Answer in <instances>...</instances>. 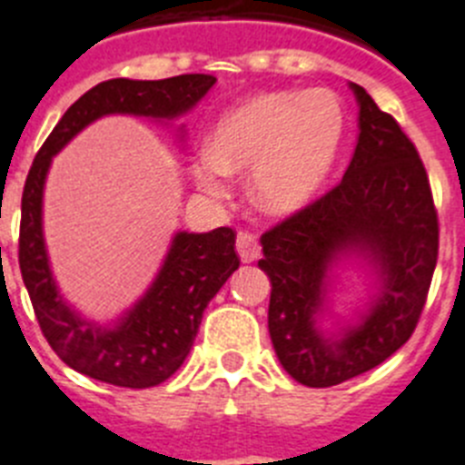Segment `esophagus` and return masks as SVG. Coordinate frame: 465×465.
<instances>
[{
  "label": "esophagus",
  "mask_w": 465,
  "mask_h": 465,
  "mask_svg": "<svg viewBox=\"0 0 465 465\" xmlns=\"http://www.w3.org/2000/svg\"><path fill=\"white\" fill-rule=\"evenodd\" d=\"M236 250L241 254L242 263H252L257 262L259 254H262V245H259L257 236L248 232H241L236 238Z\"/></svg>",
  "instance_id": "esophagus-1"
}]
</instances>
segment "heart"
Returning <instances> with one entry per match:
<instances>
[{
  "instance_id": "1",
  "label": "heart",
  "mask_w": 465,
  "mask_h": 465,
  "mask_svg": "<svg viewBox=\"0 0 465 465\" xmlns=\"http://www.w3.org/2000/svg\"><path fill=\"white\" fill-rule=\"evenodd\" d=\"M345 136V108L331 90L266 92L220 115L208 148L192 160V178L223 199L233 173L250 175V194L263 213L292 215L324 190Z\"/></svg>"
}]
</instances>
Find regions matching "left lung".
I'll return each instance as SVG.
<instances>
[{
  "mask_svg": "<svg viewBox=\"0 0 465 465\" xmlns=\"http://www.w3.org/2000/svg\"><path fill=\"white\" fill-rule=\"evenodd\" d=\"M350 90L359 136L342 181L262 236L271 342L305 387L357 378L405 345L438 259V215L415 145L361 85ZM347 262L371 282L353 315L338 316L332 284Z\"/></svg>",
  "mask_w": 465,
  "mask_h": 465,
  "instance_id": "1",
  "label": "left lung"
}]
</instances>
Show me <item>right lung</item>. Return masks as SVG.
<instances>
[{
  "instance_id": "obj_1",
  "label": "right lung",
  "mask_w": 465,
  "mask_h": 465,
  "mask_svg": "<svg viewBox=\"0 0 465 465\" xmlns=\"http://www.w3.org/2000/svg\"><path fill=\"white\" fill-rule=\"evenodd\" d=\"M215 81L211 74H183L164 81L99 83L71 104L29 169L20 217V273L45 341L66 366L87 378L129 389L169 380L190 354L206 305L241 262L233 250L236 233L229 227L208 233L175 232L143 296L108 324L90 320L62 296L50 269L44 190L53 157L104 115L173 123L202 102ZM178 136L185 139V129H178Z\"/></svg>"
}]
</instances>
